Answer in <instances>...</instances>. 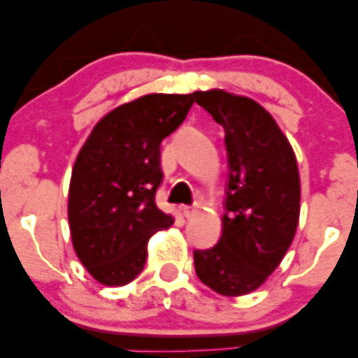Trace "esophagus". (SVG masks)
<instances>
[{
  "instance_id": "1",
  "label": "esophagus",
  "mask_w": 358,
  "mask_h": 358,
  "mask_svg": "<svg viewBox=\"0 0 358 358\" xmlns=\"http://www.w3.org/2000/svg\"><path fill=\"white\" fill-rule=\"evenodd\" d=\"M182 213L185 217H193L196 213V207H193V205H183L182 207Z\"/></svg>"
}]
</instances>
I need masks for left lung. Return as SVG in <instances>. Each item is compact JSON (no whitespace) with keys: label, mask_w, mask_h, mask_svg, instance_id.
Wrapping results in <instances>:
<instances>
[{"label":"left lung","mask_w":358,"mask_h":358,"mask_svg":"<svg viewBox=\"0 0 358 358\" xmlns=\"http://www.w3.org/2000/svg\"><path fill=\"white\" fill-rule=\"evenodd\" d=\"M225 131L229 180L222 236L193 250L195 273L222 296L257 289L293 242L299 219V173L293 148L276 121L249 97L213 89L195 92Z\"/></svg>","instance_id":"left-lung-1"}]
</instances>
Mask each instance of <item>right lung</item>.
I'll return each mask as SVG.
<instances>
[{
    "label": "right lung",
    "mask_w": 358,
    "mask_h": 358,
    "mask_svg": "<svg viewBox=\"0 0 358 358\" xmlns=\"http://www.w3.org/2000/svg\"><path fill=\"white\" fill-rule=\"evenodd\" d=\"M195 94H148L110 110L92 129L72 170L69 224L90 276L122 286L145 268L146 245L173 219L156 207L159 145L187 117Z\"/></svg>",
    "instance_id": "right-lung-1"
}]
</instances>
